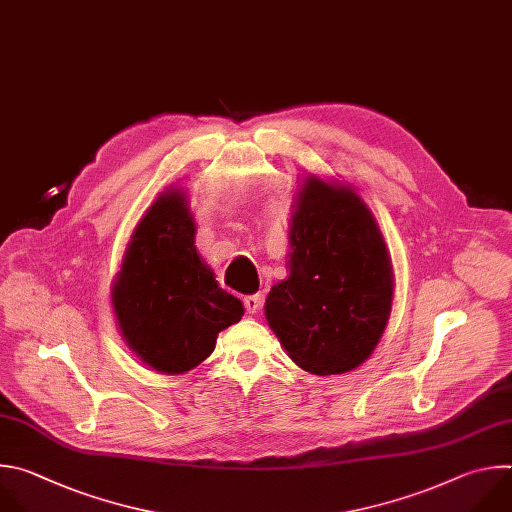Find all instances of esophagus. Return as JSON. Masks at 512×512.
<instances>
[{"instance_id":"1","label":"esophagus","mask_w":512,"mask_h":512,"mask_svg":"<svg viewBox=\"0 0 512 512\" xmlns=\"http://www.w3.org/2000/svg\"><path fill=\"white\" fill-rule=\"evenodd\" d=\"M262 302H264L262 294H250L244 298V306L250 315H256L262 309Z\"/></svg>"}]
</instances>
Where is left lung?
Returning a JSON list of instances; mask_svg holds the SVG:
<instances>
[{
	"label": "left lung",
	"mask_w": 512,
	"mask_h": 512,
	"mask_svg": "<svg viewBox=\"0 0 512 512\" xmlns=\"http://www.w3.org/2000/svg\"><path fill=\"white\" fill-rule=\"evenodd\" d=\"M290 276L272 286L266 319L288 357L317 375L359 367L391 311L393 274L363 199L311 177L290 226Z\"/></svg>",
	"instance_id": "8db88e82"
}]
</instances>
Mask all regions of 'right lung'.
<instances>
[{
	"label": "right lung",
	"mask_w": 512,
	"mask_h": 512,
	"mask_svg": "<svg viewBox=\"0 0 512 512\" xmlns=\"http://www.w3.org/2000/svg\"><path fill=\"white\" fill-rule=\"evenodd\" d=\"M193 218L179 191L163 193L135 228L113 290L129 347L161 373H185L210 357L242 302L222 290L193 246Z\"/></svg>",
	"instance_id": "add662e5"
}]
</instances>
